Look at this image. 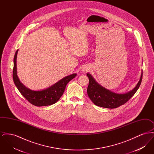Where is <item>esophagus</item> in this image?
I'll list each match as a JSON object with an SVG mask.
<instances>
[{
	"label": "esophagus",
	"instance_id": "34e87169",
	"mask_svg": "<svg viewBox=\"0 0 154 154\" xmlns=\"http://www.w3.org/2000/svg\"><path fill=\"white\" fill-rule=\"evenodd\" d=\"M89 70V68L87 67V66H85V67H84L82 69V71L83 72H88V71Z\"/></svg>",
	"mask_w": 154,
	"mask_h": 154
}]
</instances>
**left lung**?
I'll return each instance as SVG.
<instances>
[{"instance_id":"obj_1","label":"left lung","mask_w":154,"mask_h":154,"mask_svg":"<svg viewBox=\"0 0 154 154\" xmlns=\"http://www.w3.org/2000/svg\"><path fill=\"white\" fill-rule=\"evenodd\" d=\"M89 85L87 94L90 99L95 105L107 109H115L127 102L139 88L143 78V71L136 87L132 90L125 93L118 94L102 87L96 81L91 74L87 73Z\"/></svg>"}]
</instances>
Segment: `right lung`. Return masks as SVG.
Segmentation results:
<instances>
[{"mask_svg":"<svg viewBox=\"0 0 154 154\" xmlns=\"http://www.w3.org/2000/svg\"><path fill=\"white\" fill-rule=\"evenodd\" d=\"M18 51V50L15 52L14 58L13 77L15 85L21 95L29 102L38 107L50 106L57 102L63 95L66 85L77 75V74H72L65 77L48 88L40 91L30 89L22 84L17 75V57Z\"/></svg>","mask_w":154,"mask_h":154,"instance_id":"right-lung-1","label":"right lung"}]
</instances>
